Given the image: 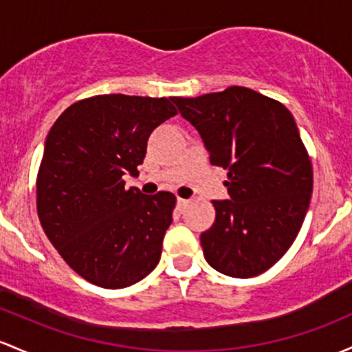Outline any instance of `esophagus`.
Here are the masks:
<instances>
[{
	"label": "esophagus",
	"mask_w": 352,
	"mask_h": 352,
	"mask_svg": "<svg viewBox=\"0 0 352 352\" xmlns=\"http://www.w3.org/2000/svg\"><path fill=\"white\" fill-rule=\"evenodd\" d=\"M187 204H188V200L177 199V207H179V208H185V207H187Z\"/></svg>",
	"instance_id": "34e87169"
}]
</instances>
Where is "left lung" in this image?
Returning <instances> with one entry per match:
<instances>
[{
	"instance_id": "1",
	"label": "left lung",
	"mask_w": 352,
	"mask_h": 352,
	"mask_svg": "<svg viewBox=\"0 0 352 352\" xmlns=\"http://www.w3.org/2000/svg\"><path fill=\"white\" fill-rule=\"evenodd\" d=\"M172 102L229 177V199L212 202L215 222L200 235L204 257L239 279L265 272L296 241L311 202L312 165L294 117L245 87Z\"/></svg>"
}]
</instances>
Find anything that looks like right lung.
I'll return each mask as SVG.
<instances>
[{
    "label": "right lung",
    "instance_id": "right-lung-1",
    "mask_svg": "<svg viewBox=\"0 0 352 352\" xmlns=\"http://www.w3.org/2000/svg\"><path fill=\"white\" fill-rule=\"evenodd\" d=\"M177 115L172 98L98 95L58 117L36 182L41 227L88 283L129 287L157 267L175 195L125 188L138 175L150 133Z\"/></svg>",
    "mask_w": 352,
    "mask_h": 352
}]
</instances>
